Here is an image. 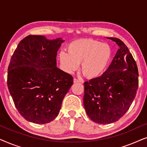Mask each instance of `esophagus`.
I'll return each instance as SVG.
<instances>
[{
	"label": "esophagus",
	"mask_w": 147,
	"mask_h": 147,
	"mask_svg": "<svg viewBox=\"0 0 147 147\" xmlns=\"http://www.w3.org/2000/svg\"><path fill=\"white\" fill-rule=\"evenodd\" d=\"M74 83H81V81L79 79H77V78H74Z\"/></svg>",
	"instance_id": "1"
}]
</instances>
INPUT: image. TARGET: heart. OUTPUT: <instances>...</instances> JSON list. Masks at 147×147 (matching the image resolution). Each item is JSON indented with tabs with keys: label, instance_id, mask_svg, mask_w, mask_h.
I'll return each mask as SVG.
<instances>
[{
	"label": "heart",
	"instance_id": "obj_1",
	"mask_svg": "<svg viewBox=\"0 0 147 147\" xmlns=\"http://www.w3.org/2000/svg\"><path fill=\"white\" fill-rule=\"evenodd\" d=\"M67 52L59 54L60 63L66 72L72 74L79 67L88 78L99 77L109 65L112 49L107 43L92 39H82L69 44Z\"/></svg>",
	"mask_w": 147,
	"mask_h": 147
}]
</instances>
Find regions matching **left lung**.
<instances>
[{
    "mask_svg": "<svg viewBox=\"0 0 147 147\" xmlns=\"http://www.w3.org/2000/svg\"><path fill=\"white\" fill-rule=\"evenodd\" d=\"M107 38L119 46L117 53L102 76L84 84L86 114L101 124L119 120L129 109L138 87V67L129 49L118 38Z\"/></svg>",
    "mask_w": 147,
    "mask_h": 147,
    "instance_id": "left-lung-1",
    "label": "left lung"
}]
</instances>
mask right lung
<instances>
[{"mask_svg": "<svg viewBox=\"0 0 147 147\" xmlns=\"http://www.w3.org/2000/svg\"><path fill=\"white\" fill-rule=\"evenodd\" d=\"M64 41L29 35L20 41L8 68L7 86L15 107L27 121L46 124L59 114L73 77L56 67Z\"/></svg>", "mask_w": 147, "mask_h": 147, "instance_id": "right-lung-1", "label": "right lung"}]
</instances>
